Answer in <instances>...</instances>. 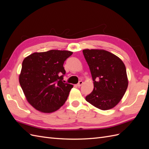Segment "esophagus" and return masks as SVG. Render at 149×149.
I'll return each instance as SVG.
<instances>
[{
  "mask_svg": "<svg viewBox=\"0 0 149 149\" xmlns=\"http://www.w3.org/2000/svg\"><path fill=\"white\" fill-rule=\"evenodd\" d=\"M83 82L82 81H79V83L77 84V86H78V87H80L83 84Z\"/></svg>",
  "mask_w": 149,
  "mask_h": 149,
  "instance_id": "34e87169",
  "label": "esophagus"
}]
</instances>
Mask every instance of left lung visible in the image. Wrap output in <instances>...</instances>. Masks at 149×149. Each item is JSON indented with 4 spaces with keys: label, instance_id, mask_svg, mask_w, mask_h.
I'll list each match as a JSON object with an SVG mask.
<instances>
[{
    "label": "left lung",
    "instance_id": "8db88e82",
    "mask_svg": "<svg viewBox=\"0 0 149 149\" xmlns=\"http://www.w3.org/2000/svg\"><path fill=\"white\" fill-rule=\"evenodd\" d=\"M89 67L94 89L86 100L101 110L115 107L128 86L125 65L119 57L104 49H83Z\"/></svg>",
    "mask_w": 149,
    "mask_h": 149
}]
</instances>
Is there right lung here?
<instances>
[{
    "label": "right lung",
    "instance_id": "add662e5",
    "mask_svg": "<svg viewBox=\"0 0 149 149\" xmlns=\"http://www.w3.org/2000/svg\"><path fill=\"white\" fill-rule=\"evenodd\" d=\"M73 52L52 49L33 53L22 62L19 82L26 100L36 109L45 113L64 104L72 84L63 83L65 61Z\"/></svg>",
    "mask_w": 149,
    "mask_h": 149
}]
</instances>
